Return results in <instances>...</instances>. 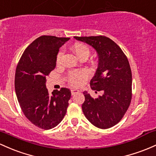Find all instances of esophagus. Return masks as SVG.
<instances>
[{"instance_id": "esophagus-1", "label": "esophagus", "mask_w": 156, "mask_h": 156, "mask_svg": "<svg viewBox=\"0 0 156 156\" xmlns=\"http://www.w3.org/2000/svg\"><path fill=\"white\" fill-rule=\"evenodd\" d=\"M79 92V90H76V89H73V90H71V93L72 95H75V94L76 93H78Z\"/></svg>"}]
</instances>
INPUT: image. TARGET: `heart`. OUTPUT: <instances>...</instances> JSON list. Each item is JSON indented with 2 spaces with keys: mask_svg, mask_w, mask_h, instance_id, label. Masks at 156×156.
<instances>
[{
  "mask_svg": "<svg viewBox=\"0 0 156 156\" xmlns=\"http://www.w3.org/2000/svg\"><path fill=\"white\" fill-rule=\"evenodd\" d=\"M73 50L81 59L87 58L90 55V49L83 43H75L73 46ZM63 56V51L60 50L56 56V63L61 62ZM90 75V73L87 69H76L70 71L67 75V80L73 87H81L86 83Z\"/></svg>",
  "mask_w": 156,
  "mask_h": 156,
  "instance_id": "obj_1",
  "label": "heart"
}]
</instances>
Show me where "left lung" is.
Listing matches in <instances>:
<instances>
[{
  "instance_id": "obj_1",
  "label": "left lung",
  "mask_w": 156,
  "mask_h": 156,
  "mask_svg": "<svg viewBox=\"0 0 156 156\" xmlns=\"http://www.w3.org/2000/svg\"><path fill=\"white\" fill-rule=\"evenodd\" d=\"M97 51L98 67L90 87L102 95L93 98L85 91L82 110L87 120L100 129H108L122 119L132 99V72L126 55L113 41L98 35L74 37Z\"/></svg>"
}]
</instances>
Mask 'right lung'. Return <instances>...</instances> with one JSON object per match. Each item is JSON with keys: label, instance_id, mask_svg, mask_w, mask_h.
<instances>
[{"label": "right lung", "instance_id": "obj_1", "mask_svg": "<svg viewBox=\"0 0 156 156\" xmlns=\"http://www.w3.org/2000/svg\"><path fill=\"white\" fill-rule=\"evenodd\" d=\"M69 37L43 35L25 49L17 65L15 88L20 107L27 119L43 129L54 128L66 115L71 97L62 87L49 95L46 78L55 68L60 47Z\"/></svg>", "mask_w": 156, "mask_h": 156}]
</instances>
